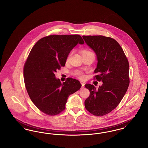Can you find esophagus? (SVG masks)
I'll list each match as a JSON object with an SVG mask.
<instances>
[{
	"instance_id": "34e87169",
	"label": "esophagus",
	"mask_w": 148,
	"mask_h": 148,
	"mask_svg": "<svg viewBox=\"0 0 148 148\" xmlns=\"http://www.w3.org/2000/svg\"><path fill=\"white\" fill-rule=\"evenodd\" d=\"M81 84H82V87H83L84 88V86L85 84L84 83H82V82H81Z\"/></svg>"
}]
</instances>
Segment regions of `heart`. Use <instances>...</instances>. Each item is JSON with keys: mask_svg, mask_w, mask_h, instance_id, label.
I'll return each instance as SVG.
<instances>
[{"mask_svg": "<svg viewBox=\"0 0 148 148\" xmlns=\"http://www.w3.org/2000/svg\"><path fill=\"white\" fill-rule=\"evenodd\" d=\"M86 52H91V51H83V53H86ZM71 56V54H70L69 55L68 59L69 58V57ZM74 74H75L77 77H79V79H83L85 77L83 73L82 72H81V71H76V72L74 73Z\"/></svg>", "mask_w": 148, "mask_h": 148, "instance_id": "heart-1", "label": "heart"}]
</instances>
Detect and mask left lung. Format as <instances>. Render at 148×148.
Returning a JSON list of instances; mask_svg holds the SVG:
<instances>
[{
    "label": "left lung",
    "mask_w": 148,
    "mask_h": 148,
    "mask_svg": "<svg viewBox=\"0 0 148 148\" xmlns=\"http://www.w3.org/2000/svg\"><path fill=\"white\" fill-rule=\"evenodd\" d=\"M85 42L96 54L98 63L94 79L101 81L98 89L90 84L85 85L90 92L85 107L96 116H103L119 105L129 85V65L119 44L103 35L83 36Z\"/></svg>",
    "instance_id": "obj_1"
}]
</instances>
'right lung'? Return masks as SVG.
Instances as JSON below:
<instances>
[{
    "label": "right lung",
    "mask_w": 148,
    "mask_h": 148,
    "mask_svg": "<svg viewBox=\"0 0 148 148\" xmlns=\"http://www.w3.org/2000/svg\"><path fill=\"white\" fill-rule=\"evenodd\" d=\"M84 43L79 35H51L36 42L24 67L26 89L32 102L41 112L56 115L65 108L69 95L79 90L80 83L68 77L61 83L56 77L58 69L65 66L71 50Z\"/></svg>",
    "instance_id": "1"
}]
</instances>
